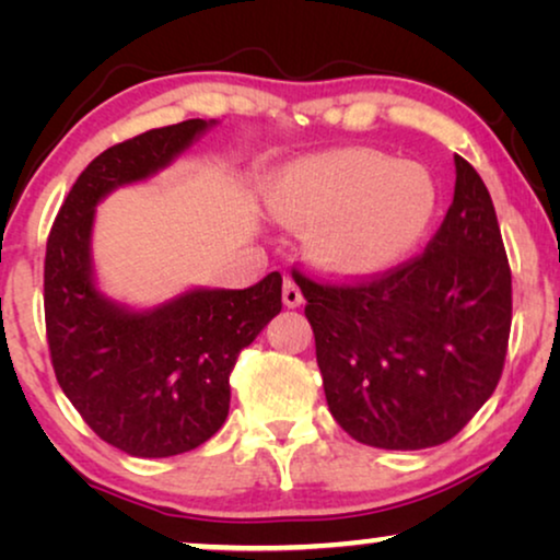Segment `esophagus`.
Here are the masks:
<instances>
[{"instance_id": "34e87169", "label": "esophagus", "mask_w": 560, "mask_h": 560, "mask_svg": "<svg viewBox=\"0 0 560 560\" xmlns=\"http://www.w3.org/2000/svg\"><path fill=\"white\" fill-rule=\"evenodd\" d=\"M282 303H285L288 308H298V305L303 303V293L293 278H285V285H282Z\"/></svg>"}]
</instances>
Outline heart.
Returning a JSON list of instances; mask_svg holds the SVG:
<instances>
[{"label":"heart","instance_id":"b5f03b06","mask_svg":"<svg viewBox=\"0 0 560 560\" xmlns=\"http://www.w3.org/2000/svg\"><path fill=\"white\" fill-rule=\"evenodd\" d=\"M267 209L305 229V252L334 278L364 280L412 257L439 213L428 167L366 148L295 160L265 190Z\"/></svg>","mask_w":560,"mask_h":560}]
</instances>
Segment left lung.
I'll return each mask as SVG.
<instances>
[{
    "label": "left lung",
    "mask_w": 560,
    "mask_h": 560,
    "mask_svg": "<svg viewBox=\"0 0 560 560\" xmlns=\"http://www.w3.org/2000/svg\"><path fill=\"white\" fill-rule=\"evenodd\" d=\"M454 165V201L418 259L362 285L298 275L328 410L366 446L446 443L500 382L510 265L485 180L462 155Z\"/></svg>",
    "instance_id": "1"
}]
</instances>
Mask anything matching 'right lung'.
Masks as SVG:
<instances>
[{"label": "right lung", "mask_w": 560, "mask_h": 560, "mask_svg": "<svg viewBox=\"0 0 560 560\" xmlns=\"http://www.w3.org/2000/svg\"><path fill=\"white\" fill-rule=\"evenodd\" d=\"M217 119H186L91 160L60 206L45 249V326L58 385L91 431L140 458L201 446L229 416V374L282 308V278L244 290L188 288L152 308L98 290L91 234L112 190L150 180Z\"/></svg>", "instance_id": "obj_1"}]
</instances>
